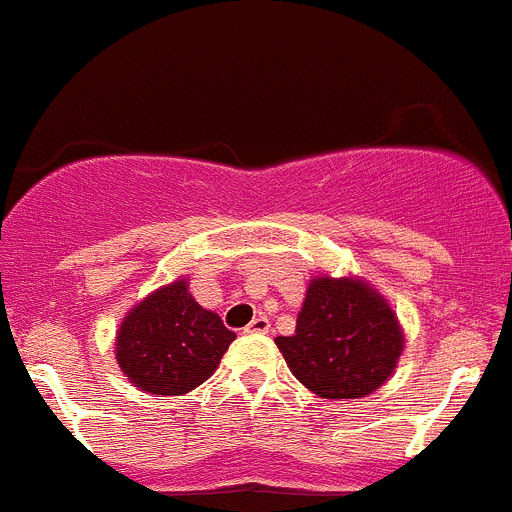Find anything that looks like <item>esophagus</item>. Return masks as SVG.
I'll list each match as a JSON object with an SVG mask.
<instances>
[{"label": "esophagus", "mask_w": 512, "mask_h": 512, "mask_svg": "<svg viewBox=\"0 0 512 512\" xmlns=\"http://www.w3.org/2000/svg\"><path fill=\"white\" fill-rule=\"evenodd\" d=\"M269 327H271V322L266 320V317H253L251 320V325L246 327V335H266V332H269Z\"/></svg>", "instance_id": "esophagus-1"}]
</instances>
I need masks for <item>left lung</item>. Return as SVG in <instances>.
Segmentation results:
<instances>
[{"mask_svg": "<svg viewBox=\"0 0 512 512\" xmlns=\"http://www.w3.org/2000/svg\"><path fill=\"white\" fill-rule=\"evenodd\" d=\"M403 327L378 289L363 276L309 279L297 332L276 337L292 375L320 398H365L396 370Z\"/></svg>", "mask_w": 512, "mask_h": 512, "instance_id": "left-lung-1", "label": "left lung"}]
</instances>
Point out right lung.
Returning a JSON list of instances; mask_svg holds the SVG:
<instances>
[{
  "label": "right lung",
  "instance_id": "obj_1",
  "mask_svg": "<svg viewBox=\"0 0 512 512\" xmlns=\"http://www.w3.org/2000/svg\"><path fill=\"white\" fill-rule=\"evenodd\" d=\"M236 332L200 307L187 279L154 289L116 330V363L129 383L154 396H185L205 383Z\"/></svg>",
  "mask_w": 512,
  "mask_h": 512
}]
</instances>
